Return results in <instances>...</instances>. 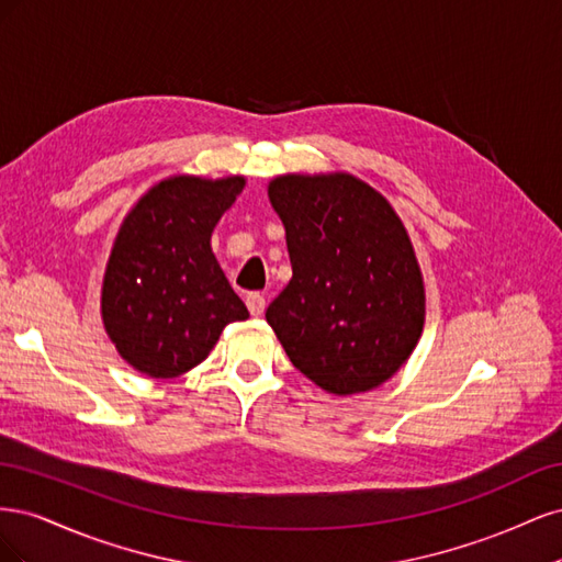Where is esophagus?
<instances>
[{
    "mask_svg": "<svg viewBox=\"0 0 562 562\" xmlns=\"http://www.w3.org/2000/svg\"><path fill=\"white\" fill-rule=\"evenodd\" d=\"M246 307L252 316H260L265 312V295L260 293H248L246 295Z\"/></svg>",
    "mask_w": 562,
    "mask_h": 562,
    "instance_id": "esophagus-1",
    "label": "esophagus"
}]
</instances>
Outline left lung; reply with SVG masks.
I'll return each instance as SVG.
<instances>
[{
    "label": "left lung",
    "instance_id": "left-lung-1",
    "mask_svg": "<svg viewBox=\"0 0 562 562\" xmlns=\"http://www.w3.org/2000/svg\"><path fill=\"white\" fill-rule=\"evenodd\" d=\"M269 201L293 279L265 316L288 359L337 396L380 386L424 326V283L398 215L347 173L281 176L269 182Z\"/></svg>",
    "mask_w": 562,
    "mask_h": 562
}]
</instances>
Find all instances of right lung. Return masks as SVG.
I'll return each instance as SVG.
<instances>
[{"instance_id":"add662e5","label":"right lung","mask_w":562,"mask_h":562,"mask_svg":"<svg viewBox=\"0 0 562 562\" xmlns=\"http://www.w3.org/2000/svg\"><path fill=\"white\" fill-rule=\"evenodd\" d=\"M244 178L176 176L126 215L103 281V321L122 359L149 378L199 366L232 321L248 318L211 250Z\"/></svg>"}]
</instances>
